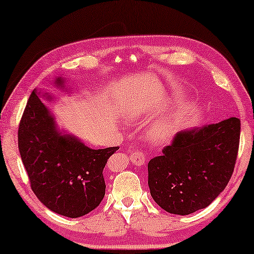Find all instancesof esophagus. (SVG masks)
Returning <instances> with one entry per match:
<instances>
[{"label": "esophagus", "instance_id": "34e87169", "mask_svg": "<svg viewBox=\"0 0 254 254\" xmlns=\"http://www.w3.org/2000/svg\"><path fill=\"white\" fill-rule=\"evenodd\" d=\"M130 161L133 164L141 166L145 163V155L142 151H134L130 154Z\"/></svg>", "mask_w": 254, "mask_h": 254}]
</instances>
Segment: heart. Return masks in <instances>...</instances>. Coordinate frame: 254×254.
Returning a JSON list of instances; mask_svg holds the SVG:
<instances>
[{
  "mask_svg": "<svg viewBox=\"0 0 254 254\" xmlns=\"http://www.w3.org/2000/svg\"><path fill=\"white\" fill-rule=\"evenodd\" d=\"M186 116V111L178 109L159 118L148 129V138L155 144H164L175 136Z\"/></svg>",
  "mask_w": 254,
  "mask_h": 254,
  "instance_id": "1",
  "label": "heart"
}]
</instances>
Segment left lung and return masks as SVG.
I'll return each instance as SVG.
<instances>
[{"label": "left lung", "instance_id": "8db88e82", "mask_svg": "<svg viewBox=\"0 0 254 254\" xmlns=\"http://www.w3.org/2000/svg\"><path fill=\"white\" fill-rule=\"evenodd\" d=\"M241 120L177 133L171 144L148 163V185L159 207L176 215L203 209L225 189L234 172Z\"/></svg>", "mask_w": 254, "mask_h": 254}]
</instances>
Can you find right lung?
<instances>
[{"mask_svg": "<svg viewBox=\"0 0 254 254\" xmlns=\"http://www.w3.org/2000/svg\"><path fill=\"white\" fill-rule=\"evenodd\" d=\"M57 83L62 84L61 78ZM18 149L38 199L54 213L76 218L102 202L106 189L103 170L119 147L95 150L60 133L33 91L18 126Z\"/></svg>", "mask_w": 254, "mask_h": 254, "instance_id": "right-lung-1", "label": "right lung"}]
</instances>
